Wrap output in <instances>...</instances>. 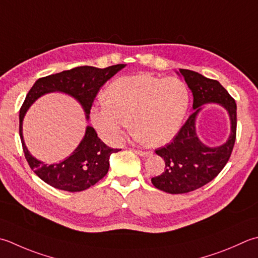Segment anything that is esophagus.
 Here are the masks:
<instances>
[{
    "label": "esophagus",
    "mask_w": 258,
    "mask_h": 258,
    "mask_svg": "<svg viewBox=\"0 0 258 258\" xmlns=\"http://www.w3.org/2000/svg\"><path fill=\"white\" fill-rule=\"evenodd\" d=\"M135 153L139 154L140 156H150V155H152V152H149V151H141V150H135Z\"/></svg>",
    "instance_id": "obj_1"
}]
</instances>
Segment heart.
Listing matches in <instances>:
<instances>
[{
	"label": "heart",
	"instance_id": "1",
	"mask_svg": "<svg viewBox=\"0 0 258 258\" xmlns=\"http://www.w3.org/2000/svg\"><path fill=\"white\" fill-rule=\"evenodd\" d=\"M105 100L90 109V119L103 140L119 142L131 120L139 142L160 146L179 133L190 94L179 78L140 74L115 79L106 89Z\"/></svg>",
	"mask_w": 258,
	"mask_h": 258
}]
</instances>
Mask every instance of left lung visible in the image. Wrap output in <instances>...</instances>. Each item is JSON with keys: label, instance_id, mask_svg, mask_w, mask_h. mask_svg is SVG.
I'll return each instance as SVG.
<instances>
[{"label": "left lung", "instance_id": "8db88e82", "mask_svg": "<svg viewBox=\"0 0 258 258\" xmlns=\"http://www.w3.org/2000/svg\"><path fill=\"white\" fill-rule=\"evenodd\" d=\"M175 73L184 78L192 93L194 113L172 142L155 151L164 160L165 169L162 174L151 179L155 188L172 195L199 189L219 174L230 158L237 126L236 103L219 82L188 69ZM207 103L221 105L230 117L229 139L217 147L206 146L196 134V118Z\"/></svg>", "mask_w": 258, "mask_h": 258}]
</instances>
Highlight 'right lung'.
I'll list each match as a JSON object with an SVG mask.
<instances>
[{"instance_id":"right-lung-1","label":"right lung","mask_w":258,"mask_h":258,"mask_svg":"<svg viewBox=\"0 0 258 258\" xmlns=\"http://www.w3.org/2000/svg\"><path fill=\"white\" fill-rule=\"evenodd\" d=\"M126 64L100 69L90 66L77 67L40 78L30 89L20 109V138L30 168L45 183L55 189L77 192L97 183L108 172L109 158L118 149H110L98 139L95 130L87 125L85 135L72 153L63 160L48 164L30 153L23 139V119L35 100L50 93H62L77 100L88 120L90 107L99 88Z\"/></svg>"}]
</instances>
